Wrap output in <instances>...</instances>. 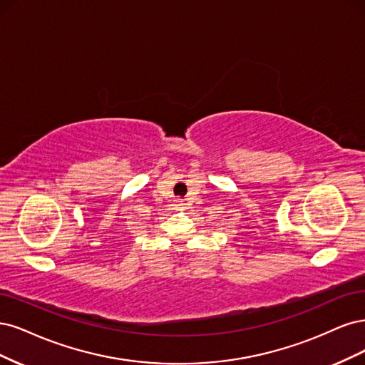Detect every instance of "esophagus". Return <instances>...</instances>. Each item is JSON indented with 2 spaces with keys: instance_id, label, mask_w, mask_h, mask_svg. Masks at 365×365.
<instances>
[{
  "instance_id": "1",
  "label": "esophagus",
  "mask_w": 365,
  "mask_h": 365,
  "mask_svg": "<svg viewBox=\"0 0 365 365\" xmlns=\"http://www.w3.org/2000/svg\"><path fill=\"white\" fill-rule=\"evenodd\" d=\"M182 205H183L182 202H178V205H175V206H178V207H182Z\"/></svg>"
}]
</instances>
